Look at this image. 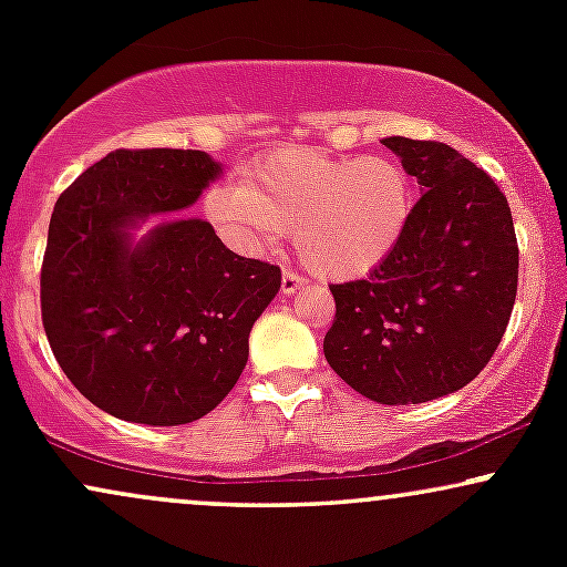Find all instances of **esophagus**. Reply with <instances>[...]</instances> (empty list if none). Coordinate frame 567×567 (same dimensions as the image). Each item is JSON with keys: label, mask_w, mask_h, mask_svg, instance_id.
<instances>
[{"label": "esophagus", "mask_w": 567, "mask_h": 567, "mask_svg": "<svg viewBox=\"0 0 567 567\" xmlns=\"http://www.w3.org/2000/svg\"><path fill=\"white\" fill-rule=\"evenodd\" d=\"M306 288V279L301 275H296V271H282V296H292V292L303 290Z\"/></svg>", "instance_id": "obj_1"}]
</instances>
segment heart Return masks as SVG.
I'll return each instance as SVG.
<instances>
[{
    "label": "heart",
    "instance_id": "b5f03b06",
    "mask_svg": "<svg viewBox=\"0 0 567 567\" xmlns=\"http://www.w3.org/2000/svg\"><path fill=\"white\" fill-rule=\"evenodd\" d=\"M205 207L239 250H261L290 231L306 269L322 279H354L402 239L415 186L405 165L383 154L343 159L288 146L247 167L243 184L210 188Z\"/></svg>",
    "mask_w": 567,
    "mask_h": 567
}]
</instances>
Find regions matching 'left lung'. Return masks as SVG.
<instances>
[{
  "mask_svg": "<svg viewBox=\"0 0 567 567\" xmlns=\"http://www.w3.org/2000/svg\"><path fill=\"white\" fill-rule=\"evenodd\" d=\"M421 199L368 279L330 285L324 360L381 405H419L464 389L491 362L517 296L512 210L483 167L440 141L383 138Z\"/></svg>",
  "mask_w": 567,
  "mask_h": 567,
  "instance_id": "obj_1",
  "label": "left lung"
}]
</instances>
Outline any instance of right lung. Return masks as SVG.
Wrapping results in <instances>:
<instances>
[{"instance_id": "obj_1", "label": "right lung", "mask_w": 567, "mask_h": 567, "mask_svg": "<svg viewBox=\"0 0 567 567\" xmlns=\"http://www.w3.org/2000/svg\"><path fill=\"white\" fill-rule=\"evenodd\" d=\"M220 175L194 148H116L55 202L42 261V324L93 405L133 424L210 413L247 362L279 266L243 258L202 218H178ZM166 218L146 238L132 231Z\"/></svg>"}]
</instances>
